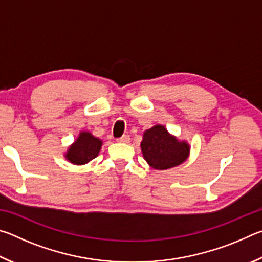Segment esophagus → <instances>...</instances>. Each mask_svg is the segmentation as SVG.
<instances>
[{
  "instance_id": "esophagus-1",
  "label": "esophagus",
  "mask_w": 262,
  "mask_h": 262,
  "mask_svg": "<svg viewBox=\"0 0 262 262\" xmlns=\"http://www.w3.org/2000/svg\"><path fill=\"white\" fill-rule=\"evenodd\" d=\"M117 141L120 142V143H129L130 137H129V135H123L120 137V139H118Z\"/></svg>"
}]
</instances>
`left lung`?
Instances as JSON below:
<instances>
[{
    "label": "left lung",
    "mask_w": 262,
    "mask_h": 262,
    "mask_svg": "<svg viewBox=\"0 0 262 262\" xmlns=\"http://www.w3.org/2000/svg\"><path fill=\"white\" fill-rule=\"evenodd\" d=\"M141 151L150 167L168 170L186 162L190 152L187 141L172 135L163 125H155L143 133Z\"/></svg>",
    "instance_id": "8db88e82"
}]
</instances>
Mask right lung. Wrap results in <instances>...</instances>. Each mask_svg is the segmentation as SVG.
Wrapping results in <instances>:
<instances>
[{
  "label": "right lung",
  "mask_w": 262,
  "mask_h": 262,
  "mask_svg": "<svg viewBox=\"0 0 262 262\" xmlns=\"http://www.w3.org/2000/svg\"><path fill=\"white\" fill-rule=\"evenodd\" d=\"M101 145L103 141L100 139L92 135L90 132L82 130L64 152V158L74 165H84L98 156Z\"/></svg>",
  "instance_id": "obj_1"
}]
</instances>
